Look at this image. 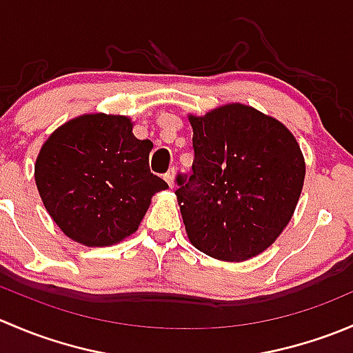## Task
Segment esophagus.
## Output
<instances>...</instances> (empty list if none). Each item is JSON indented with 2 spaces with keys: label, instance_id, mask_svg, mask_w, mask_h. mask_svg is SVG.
<instances>
[{
  "label": "esophagus",
  "instance_id": "esophagus-1",
  "mask_svg": "<svg viewBox=\"0 0 353 353\" xmlns=\"http://www.w3.org/2000/svg\"><path fill=\"white\" fill-rule=\"evenodd\" d=\"M163 179L167 181V184H169L170 188H174V179H176V170H174V167L172 169H169V172L163 176Z\"/></svg>",
  "mask_w": 353,
  "mask_h": 353
}]
</instances>
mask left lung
I'll return each instance as SVG.
<instances>
[{
  "label": "left lung",
  "instance_id": "obj_1",
  "mask_svg": "<svg viewBox=\"0 0 353 353\" xmlns=\"http://www.w3.org/2000/svg\"><path fill=\"white\" fill-rule=\"evenodd\" d=\"M193 172L176 191L188 237L222 261H244L276 241L304 186L305 162L294 134L251 105L190 114Z\"/></svg>",
  "mask_w": 353,
  "mask_h": 353
}]
</instances>
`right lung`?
<instances>
[{
  "label": "right lung",
  "mask_w": 353,
  "mask_h": 353,
  "mask_svg": "<svg viewBox=\"0 0 353 353\" xmlns=\"http://www.w3.org/2000/svg\"><path fill=\"white\" fill-rule=\"evenodd\" d=\"M150 140L126 116L83 114L59 126L35 160V184L56 225L74 243L102 248L137 232L167 183L150 172Z\"/></svg>",
  "instance_id": "1"
}]
</instances>
